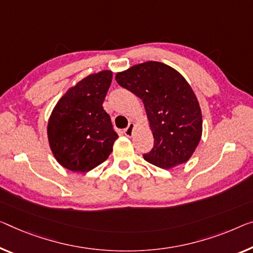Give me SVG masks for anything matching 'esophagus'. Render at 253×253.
<instances>
[{
    "instance_id": "34e87169",
    "label": "esophagus",
    "mask_w": 253,
    "mask_h": 253,
    "mask_svg": "<svg viewBox=\"0 0 253 253\" xmlns=\"http://www.w3.org/2000/svg\"><path fill=\"white\" fill-rule=\"evenodd\" d=\"M134 123H130L129 126L126 127V129H124V134L126 135V137H132L133 135V131H134Z\"/></svg>"
}]
</instances>
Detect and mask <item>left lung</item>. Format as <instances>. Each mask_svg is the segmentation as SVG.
Masks as SVG:
<instances>
[{"instance_id":"left-lung-1","label":"left lung","mask_w":253,"mask_h":253,"mask_svg":"<svg viewBox=\"0 0 253 253\" xmlns=\"http://www.w3.org/2000/svg\"><path fill=\"white\" fill-rule=\"evenodd\" d=\"M115 79L142 100L154 147L143 158L170 169L189 161L203 134L200 105L185 78L169 65L148 61L118 72Z\"/></svg>"}]
</instances>
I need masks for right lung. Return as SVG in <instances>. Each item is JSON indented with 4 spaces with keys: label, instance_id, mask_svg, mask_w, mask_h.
Instances as JSON below:
<instances>
[{
    "label": "right lung",
    "instance_id": "add662e5",
    "mask_svg": "<svg viewBox=\"0 0 253 253\" xmlns=\"http://www.w3.org/2000/svg\"><path fill=\"white\" fill-rule=\"evenodd\" d=\"M111 70L92 73L68 89L47 123L49 148L59 164L86 173L104 163L119 138L103 102L111 86Z\"/></svg>",
    "mask_w": 253,
    "mask_h": 253
}]
</instances>
